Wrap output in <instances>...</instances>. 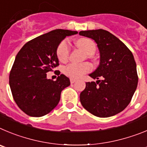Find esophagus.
I'll return each instance as SVG.
<instances>
[{
    "label": "esophagus",
    "mask_w": 147,
    "mask_h": 147,
    "mask_svg": "<svg viewBox=\"0 0 147 147\" xmlns=\"http://www.w3.org/2000/svg\"><path fill=\"white\" fill-rule=\"evenodd\" d=\"M75 81H76V79H75V78H70V83H74Z\"/></svg>",
    "instance_id": "esophagus-1"
}]
</instances>
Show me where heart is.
Returning <instances> with one entry per match:
<instances>
[{"instance_id":"obj_1","label":"heart","mask_w":147,"mask_h":147,"mask_svg":"<svg viewBox=\"0 0 147 147\" xmlns=\"http://www.w3.org/2000/svg\"><path fill=\"white\" fill-rule=\"evenodd\" d=\"M77 46L83 50L89 59H92V55L95 53L96 50V45L89 39H80L76 42ZM70 53V47L67 41L64 40L59 45L56 50L57 58L61 62H64L69 59ZM91 70V66L88 63L82 64H69L66 66L64 72L67 76L72 78H78Z\"/></svg>"}]
</instances>
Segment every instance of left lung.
<instances>
[{
    "label": "left lung",
    "instance_id": "1",
    "mask_svg": "<svg viewBox=\"0 0 147 147\" xmlns=\"http://www.w3.org/2000/svg\"><path fill=\"white\" fill-rule=\"evenodd\" d=\"M79 34L94 39L100 53L98 68L89 75L98 80L86 83L80 94V102L96 116H114L129 105L138 85L133 53L121 40L102 29L83 31Z\"/></svg>",
    "mask_w": 147,
    "mask_h": 147
}]
</instances>
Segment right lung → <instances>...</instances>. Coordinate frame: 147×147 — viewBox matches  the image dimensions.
<instances>
[{"label": "right lung", "instance_id": "obj_1", "mask_svg": "<svg viewBox=\"0 0 147 147\" xmlns=\"http://www.w3.org/2000/svg\"><path fill=\"white\" fill-rule=\"evenodd\" d=\"M77 34L56 29L28 42L16 55L9 85L16 104L25 113L40 117L59 104L62 90L70 85L69 79L59 72L56 80H53L46 73L59 65L56 50L60 42Z\"/></svg>", "mask_w": 147, "mask_h": 147}]
</instances>
